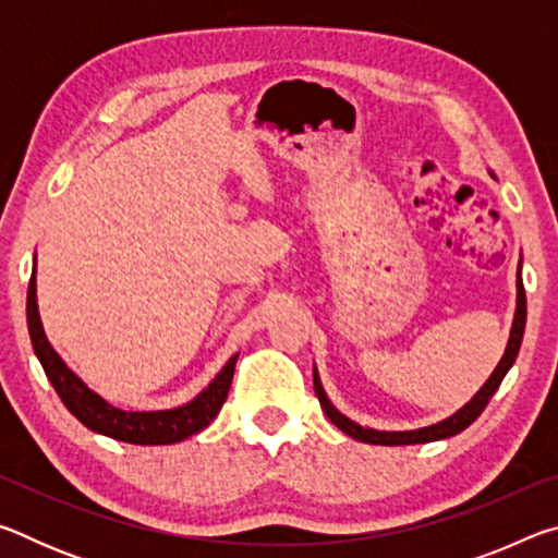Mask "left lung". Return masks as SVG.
<instances>
[{
	"label": "left lung",
	"mask_w": 558,
	"mask_h": 558,
	"mask_svg": "<svg viewBox=\"0 0 558 558\" xmlns=\"http://www.w3.org/2000/svg\"><path fill=\"white\" fill-rule=\"evenodd\" d=\"M524 325H526V295H524V282H522V260H519V270H517V310H514V323H512V332H509V342L502 359H499V364L495 366V372L489 379L483 384V389H480L472 399L462 405L458 413H452L450 418L440 421V423H433V426L426 428H418V430H374V428H364L359 426V423L349 421L344 413H339L332 403H329L327 393L323 389V384H319V376L315 369V393L319 399V405H323V411L327 413V418L335 423V426L347 433V436H352L354 440H362V442H372V446H413V442H430V440H442V438H450V436H458L460 430H465L472 421L477 418L480 413L485 411V405L493 399L495 391L499 389V384H502L505 374L512 369L514 359L519 354V347H522V337H524Z\"/></svg>",
	"instance_id": "obj_1"
}]
</instances>
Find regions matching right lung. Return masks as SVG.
<instances>
[{
	"instance_id": "add662e5",
	"label": "right lung",
	"mask_w": 558,
	"mask_h": 558,
	"mask_svg": "<svg viewBox=\"0 0 558 558\" xmlns=\"http://www.w3.org/2000/svg\"><path fill=\"white\" fill-rule=\"evenodd\" d=\"M26 325H29L34 354L39 356L44 372L49 376L56 393L61 396L65 409L86 428L102 433L108 438L132 442V446H169V442L184 440L209 426L219 415L226 396H229L235 359H239V354H233L223 369L216 374V379L196 399L179 405V409L122 411L118 405H110L106 399H100L96 391H90L65 366L63 359L53 352L49 339H46L39 305H36V263L29 280V292H26Z\"/></svg>"
}]
</instances>
